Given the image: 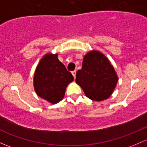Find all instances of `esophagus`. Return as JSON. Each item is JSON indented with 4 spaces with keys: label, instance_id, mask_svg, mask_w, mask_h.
Masks as SVG:
<instances>
[{
    "label": "esophagus",
    "instance_id": "esophagus-1",
    "mask_svg": "<svg viewBox=\"0 0 147 147\" xmlns=\"http://www.w3.org/2000/svg\"><path fill=\"white\" fill-rule=\"evenodd\" d=\"M72 75H73V76L74 77V78H76V71H73L71 72Z\"/></svg>",
    "mask_w": 147,
    "mask_h": 147
}]
</instances>
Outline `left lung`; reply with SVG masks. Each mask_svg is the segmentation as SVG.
I'll use <instances>...</instances> for the list:
<instances>
[{
    "label": "left lung",
    "mask_w": 147,
    "mask_h": 147,
    "mask_svg": "<svg viewBox=\"0 0 147 147\" xmlns=\"http://www.w3.org/2000/svg\"><path fill=\"white\" fill-rule=\"evenodd\" d=\"M118 76L108 59L100 51L92 50L84 57L82 69L76 72V83L90 100L102 101L112 95Z\"/></svg>",
    "instance_id": "left-lung-1"
}]
</instances>
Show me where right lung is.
<instances>
[{"label": "right lung", "instance_id": "right-lung-1", "mask_svg": "<svg viewBox=\"0 0 147 147\" xmlns=\"http://www.w3.org/2000/svg\"><path fill=\"white\" fill-rule=\"evenodd\" d=\"M74 81L71 72L58 59V54H46L40 61L34 74V88L39 97L51 104L61 101L67 86Z\"/></svg>", "mask_w": 147, "mask_h": 147}]
</instances>
